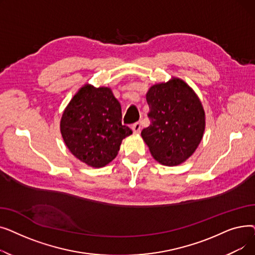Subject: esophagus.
<instances>
[{"label":"esophagus","instance_id":"esophagus-1","mask_svg":"<svg viewBox=\"0 0 255 255\" xmlns=\"http://www.w3.org/2000/svg\"><path fill=\"white\" fill-rule=\"evenodd\" d=\"M131 129H132V131L134 132V133H139L140 129H141V125H140L139 122H136V123H134V124L131 126Z\"/></svg>","mask_w":255,"mask_h":255}]
</instances>
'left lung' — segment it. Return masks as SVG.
<instances>
[{"instance_id": "1", "label": "left lung", "mask_w": 255, "mask_h": 255, "mask_svg": "<svg viewBox=\"0 0 255 255\" xmlns=\"http://www.w3.org/2000/svg\"><path fill=\"white\" fill-rule=\"evenodd\" d=\"M151 120L141 137L155 160L166 166L186 161L204 136L206 117L202 102L184 80L172 77L146 93Z\"/></svg>"}]
</instances>
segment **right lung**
<instances>
[{
	"instance_id": "right-lung-1",
	"label": "right lung",
	"mask_w": 255,
	"mask_h": 255,
	"mask_svg": "<svg viewBox=\"0 0 255 255\" xmlns=\"http://www.w3.org/2000/svg\"><path fill=\"white\" fill-rule=\"evenodd\" d=\"M60 129L69 151L92 167L116 158L122 140L132 130L122 125V109L111 88L85 85L65 109Z\"/></svg>"
}]
</instances>
